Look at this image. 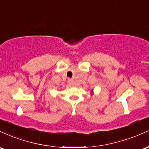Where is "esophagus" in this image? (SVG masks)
<instances>
[{
	"instance_id": "obj_1",
	"label": "esophagus",
	"mask_w": 149,
	"mask_h": 149,
	"mask_svg": "<svg viewBox=\"0 0 149 149\" xmlns=\"http://www.w3.org/2000/svg\"><path fill=\"white\" fill-rule=\"evenodd\" d=\"M69 84L70 85H71V86H72V85H73V80H71V79L69 80Z\"/></svg>"
}]
</instances>
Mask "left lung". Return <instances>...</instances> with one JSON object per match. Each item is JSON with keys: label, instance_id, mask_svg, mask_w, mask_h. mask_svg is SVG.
I'll return each mask as SVG.
<instances>
[{"label": "left lung", "instance_id": "left-lung-1", "mask_svg": "<svg viewBox=\"0 0 149 149\" xmlns=\"http://www.w3.org/2000/svg\"><path fill=\"white\" fill-rule=\"evenodd\" d=\"M94 94V92H93V90H91V95H92Z\"/></svg>", "mask_w": 149, "mask_h": 149}]
</instances>
